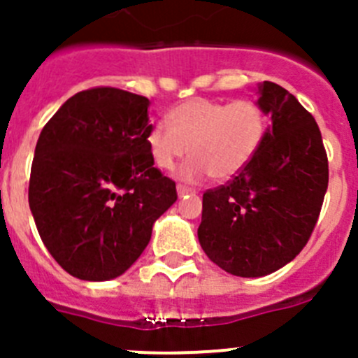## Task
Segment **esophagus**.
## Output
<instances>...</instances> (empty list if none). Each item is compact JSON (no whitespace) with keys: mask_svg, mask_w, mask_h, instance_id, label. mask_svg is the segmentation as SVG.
Listing matches in <instances>:
<instances>
[{"mask_svg":"<svg viewBox=\"0 0 358 358\" xmlns=\"http://www.w3.org/2000/svg\"><path fill=\"white\" fill-rule=\"evenodd\" d=\"M177 194H179V197H185V195H195L197 192H195L194 188H188V186H185V185H179L177 186Z\"/></svg>","mask_w":358,"mask_h":358,"instance_id":"esophagus-1","label":"esophagus"}]
</instances>
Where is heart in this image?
I'll use <instances>...</instances> for the list:
<instances>
[{
    "label": "heart",
    "mask_w": 358,
    "mask_h": 358,
    "mask_svg": "<svg viewBox=\"0 0 358 358\" xmlns=\"http://www.w3.org/2000/svg\"><path fill=\"white\" fill-rule=\"evenodd\" d=\"M169 122L152 123L147 147L157 169L172 170L189 147L192 159L182 166L186 181L206 173L226 181L242 172L260 150L267 116L258 102L188 98L169 113Z\"/></svg>",
    "instance_id": "b5f03b06"
}]
</instances>
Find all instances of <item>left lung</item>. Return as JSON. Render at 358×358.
Returning <instances> with one entry per match:
<instances>
[{
	"label": "left lung",
	"mask_w": 358,
	"mask_h": 358,
	"mask_svg": "<svg viewBox=\"0 0 358 358\" xmlns=\"http://www.w3.org/2000/svg\"><path fill=\"white\" fill-rule=\"evenodd\" d=\"M258 103L273 125L251 163L202 195L199 242L226 273L258 278L292 262L308 242L328 188V156L314 116L265 80Z\"/></svg>",
	"instance_id": "obj_1"
}]
</instances>
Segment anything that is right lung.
I'll list each match as a JSON object with an SVG mask.
<instances>
[{"mask_svg": "<svg viewBox=\"0 0 358 358\" xmlns=\"http://www.w3.org/2000/svg\"><path fill=\"white\" fill-rule=\"evenodd\" d=\"M148 106L141 94L91 87L41 131L28 202L50 255L78 280L125 273L177 201L176 182L148 152Z\"/></svg>", "mask_w": 358, "mask_h": 358, "instance_id": "obj_1", "label": "right lung"}]
</instances>
